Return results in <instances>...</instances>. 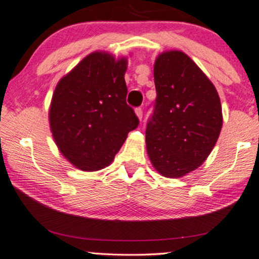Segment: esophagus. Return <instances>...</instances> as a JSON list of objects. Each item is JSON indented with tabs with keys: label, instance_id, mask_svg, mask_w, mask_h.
Masks as SVG:
<instances>
[{
	"label": "esophagus",
	"instance_id": "1",
	"mask_svg": "<svg viewBox=\"0 0 259 259\" xmlns=\"http://www.w3.org/2000/svg\"><path fill=\"white\" fill-rule=\"evenodd\" d=\"M135 113H136V116L139 117V119H142V117H143V111H142V109H141V107H136V109H135Z\"/></svg>",
	"mask_w": 259,
	"mask_h": 259
}]
</instances>
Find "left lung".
I'll return each instance as SVG.
<instances>
[{
  "mask_svg": "<svg viewBox=\"0 0 259 259\" xmlns=\"http://www.w3.org/2000/svg\"><path fill=\"white\" fill-rule=\"evenodd\" d=\"M154 83L147 153L160 175L181 178L201 166L214 148L222 127L221 101L211 81L182 51L159 55Z\"/></svg>",
  "mask_w": 259,
  "mask_h": 259,
  "instance_id": "obj_1",
  "label": "left lung"
}]
</instances>
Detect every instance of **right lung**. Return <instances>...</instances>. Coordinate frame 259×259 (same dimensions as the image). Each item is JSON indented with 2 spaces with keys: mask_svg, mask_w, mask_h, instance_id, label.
<instances>
[{
  "mask_svg": "<svg viewBox=\"0 0 259 259\" xmlns=\"http://www.w3.org/2000/svg\"><path fill=\"white\" fill-rule=\"evenodd\" d=\"M127 61L92 52L63 76L52 96L49 122L55 142L81 171H99L136 129L139 118L126 104Z\"/></svg>",
  "mask_w": 259,
  "mask_h": 259,
  "instance_id": "1",
  "label": "right lung"
}]
</instances>
